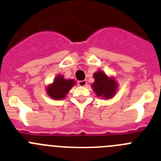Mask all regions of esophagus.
<instances>
[{"mask_svg": "<svg viewBox=\"0 0 161 161\" xmlns=\"http://www.w3.org/2000/svg\"><path fill=\"white\" fill-rule=\"evenodd\" d=\"M78 85L80 86H86V85H87V80H79L78 81Z\"/></svg>", "mask_w": 161, "mask_h": 161, "instance_id": "34e87169", "label": "esophagus"}]
</instances>
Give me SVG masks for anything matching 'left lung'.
<instances>
[{
  "mask_svg": "<svg viewBox=\"0 0 161 161\" xmlns=\"http://www.w3.org/2000/svg\"><path fill=\"white\" fill-rule=\"evenodd\" d=\"M94 82L92 89L97 97L108 100L114 97L118 90V82L114 76H108L103 71L98 70L93 74Z\"/></svg>",
  "mask_w": 161,
  "mask_h": 161,
  "instance_id": "left-lung-1",
  "label": "left lung"
}]
</instances>
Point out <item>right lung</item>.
<instances>
[{
	"instance_id": "add662e5",
	"label": "right lung",
	"mask_w": 161,
	"mask_h": 161,
	"mask_svg": "<svg viewBox=\"0 0 161 161\" xmlns=\"http://www.w3.org/2000/svg\"><path fill=\"white\" fill-rule=\"evenodd\" d=\"M75 85L76 81L73 79H65L63 75H57L54 79L53 83L50 84L47 87L46 92L54 100H62Z\"/></svg>"
}]
</instances>
